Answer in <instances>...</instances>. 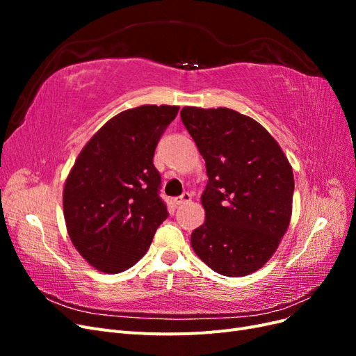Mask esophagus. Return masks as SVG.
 <instances>
[{"label": "esophagus", "mask_w": 356, "mask_h": 356, "mask_svg": "<svg viewBox=\"0 0 356 356\" xmlns=\"http://www.w3.org/2000/svg\"><path fill=\"white\" fill-rule=\"evenodd\" d=\"M191 200V196L188 195V193H184V195H181L179 197H175L174 199V203L177 204V207H181V204H186Z\"/></svg>", "instance_id": "obj_1"}]
</instances>
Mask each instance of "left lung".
I'll return each mask as SVG.
<instances>
[{
    "label": "left lung",
    "instance_id": "obj_1",
    "mask_svg": "<svg viewBox=\"0 0 356 356\" xmlns=\"http://www.w3.org/2000/svg\"><path fill=\"white\" fill-rule=\"evenodd\" d=\"M181 120L207 163L204 222L193 251L213 272L239 277L276 252L293 215L294 175L281 145L254 118L230 108L184 106Z\"/></svg>",
    "mask_w": 356,
    "mask_h": 356
}]
</instances>
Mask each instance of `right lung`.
I'll use <instances>...</instances> for the list:
<instances>
[{
	"mask_svg": "<svg viewBox=\"0 0 356 356\" xmlns=\"http://www.w3.org/2000/svg\"><path fill=\"white\" fill-rule=\"evenodd\" d=\"M178 110L141 105L118 113L75 159L63 186V217L75 250L96 270L131 268L168 218L153 157Z\"/></svg>",
	"mask_w": 356,
	"mask_h": 356,
	"instance_id": "obj_1",
	"label": "right lung"
}]
</instances>
